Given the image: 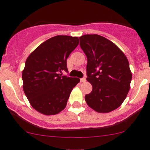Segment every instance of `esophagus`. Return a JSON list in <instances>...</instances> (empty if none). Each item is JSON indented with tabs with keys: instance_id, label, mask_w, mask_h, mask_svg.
Segmentation results:
<instances>
[{
	"instance_id": "34e87169",
	"label": "esophagus",
	"mask_w": 150,
	"mask_h": 150,
	"mask_svg": "<svg viewBox=\"0 0 150 150\" xmlns=\"http://www.w3.org/2000/svg\"><path fill=\"white\" fill-rule=\"evenodd\" d=\"M80 82H86V78H85V77H84V78H81L80 79Z\"/></svg>"
}]
</instances>
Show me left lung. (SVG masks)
<instances>
[{
	"label": "left lung",
	"instance_id": "1",
	"mask_svg": "<svg viewBox=\"0 0 150 150\" xmlns=\"http://www.w3.org/2000/svg\"><path fill=\"white\" fill-rule=\"evenodd\" d=\"M79 39L87 58V80L92 85L86 102L97 112H111L122 104L130 90L132 73L128 58L102 36L85 34Z\"/></svg>",
	"mask_w": 150,
	"mask_h": 150
}]
</instances>
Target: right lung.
I'll return each mask as SVG.
<instances>
[{"label":"right lung","instance_id":"add662e5","mask_svg":"<svg viewBox=\"0 0 150 150\" xmlns=\"http://www.w3.org/2000/svg\"><path fill=\"white\" fill-rule=\"evenodd\" d=\"M78 44L77 37L56 36L41 44L26 60L22 73L23 90L38 112L56 115L66 106L80 79L60 73L68 72L67 58Z\"/></svg>","mask_w":150,"mask_h":150}]
</instances>
